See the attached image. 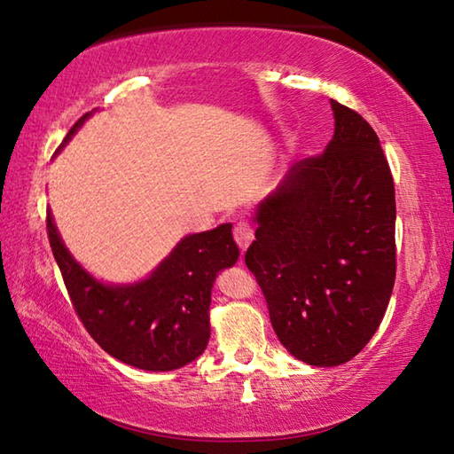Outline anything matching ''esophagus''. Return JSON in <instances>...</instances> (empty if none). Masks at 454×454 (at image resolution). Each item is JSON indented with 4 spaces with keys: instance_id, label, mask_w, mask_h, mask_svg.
Returning a JSON list of instances; mask_svg holds the SVG:
<instances>
[{
    "instance_id": "1",
    "label": "esophagus",
    "mask_w": 454,
    "mask_h": 454,
    "mask_svg": "<svg viewBox=\"0 0 454 454\" xmlns=\"http://www.w3.org/2000/svg\"><path fill=\"white\" fill-rule=\"evenodd\" d=\"M254 228L247 224V222H244V220H239L238 224L234 226V239H236V244L239 246V250H246L247 246L252 244V239H254Z\"/></svg>"
}]
</instances>
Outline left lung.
I'll return each instance as SVG.
<instances>
[{"mask_svg": "<svg viewBox=\"0 0 454 454\" xmlns=\"http://www.w3.org/2000/svg\"><path fill=\"white\" fill-rule=\"evenodd\" d=\"M334 137L257 208L246 265L281 344L310 366L352 360L395 281V189L370 123L331 100Z\"/></svg>", "mask_w": 454, "mask_h": 454, "instance_id": "obj_1", "label": "left lung"}]
</instances>
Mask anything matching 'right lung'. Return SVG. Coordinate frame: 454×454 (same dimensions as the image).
<instances>
[{"label":"right lung","instance_id":"obj_1","mask_svg":"<svg viewBox=\"0 0 454 454\" xmlns=\"http://www.w3.org/2000/svg\"><path fill=\"white\" fill-rule=\"evenodd\" d=\"M88 115L74 123L65 144ZM47 234L80 323L110 356L139 370L167 372L207 348L212 283L239 255L232 226L186 236L149 279L126 287L104 286L80 268L62 246L51 210Z\"/></svg>","mask_w":454,"mask_h":454}]
</instances>
